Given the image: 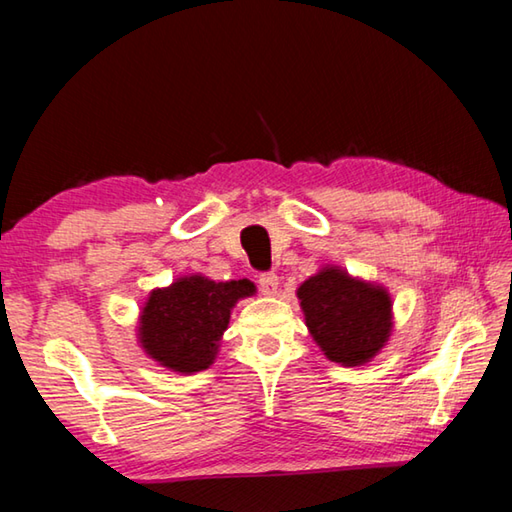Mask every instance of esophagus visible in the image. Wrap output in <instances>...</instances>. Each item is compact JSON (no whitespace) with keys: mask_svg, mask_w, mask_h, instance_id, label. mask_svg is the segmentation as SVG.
Instances as JSON below:
<instances>
[{"mask_svg":"<svg viewBox=\"0 0 512 512\" xmlns=\"http://www.w3.org/2000/svg\"><path fill=\"white\" fill-rule=\"evenodd\" d=\"M257 282H259V289H262L264 296H275L277 287H280V277H277L275 273H262Z\"/></svg>","mask_w":512,"mask_h":512,"instance_id":"obj_1","label":"esophagus"}]
</instances>
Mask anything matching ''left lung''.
<instances>
[{
	"instance_id": "1",
	"label": "left lung",
	"mask_w": 512,
	"mask_h": 512,
	"mask_svg": "<svg viewBox=\"0 0 512 512\" xmlns=\"http://www.w3.org/2000/svg\"><path fill=\"white\" fill-rule=\"evenodd\" d=\"M298 300L309 334L325 357L343 366L368 363L393 329V302L377 284L325 266L300 284Z\"/></svg>"
}]
</instances>
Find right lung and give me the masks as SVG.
I'll list each match as a JSON object with an SVG mask.
<instances>
[{
	"instance_id": "1",
	"label": "right lung",
	"mask_w": 512,
	"mask_h": 512,
	"mask_svg": "<svg viewBox=\"0 0 512 512\" xmlns=\"http://www.w3.org/2000/svg\"><path fill=\"white\" fill-rule=\"evenodd\" d=\"M255 293L250 280L214 282L205 275L180 277L153 289L142 309L137 339L153 361L173 372L210 368L237 300Z\"/></svg>"
}]
</instances>
